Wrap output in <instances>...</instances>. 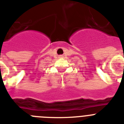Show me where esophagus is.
Listing matches in <instances>:
<instances>
[{"instance_id":"1","label":"esophagus","mask_w":124,"mask_h":124,"mask_svg":"<svg viewBox=\"0 0 124 124\" xmlns=\"http://www.w3.org/2000/svg\"><path fill=\"white\" fill-rule=\"evenodd\" d=\"M60 57H62V56H60Z\"/></svg>"}]
</instances>
